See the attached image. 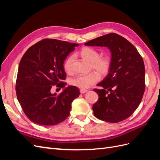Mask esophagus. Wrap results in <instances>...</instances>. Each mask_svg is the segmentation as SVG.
Wrapping results in <instances>:
<instances>
[{"label": "esophagus", "mask_w": 160, "mask_h": 160, "mask_svg": "<svg viewBox=\"0 0 160 160\" xmlns=\"http://www.w3.org/2000/svg\"><path fill=\"white\" fill-rule=\"evenodd\" d=\"M88 90H87V89H80V93H86V92H88Z\"/></svg>", "instance_id": "1"}]
</instances>
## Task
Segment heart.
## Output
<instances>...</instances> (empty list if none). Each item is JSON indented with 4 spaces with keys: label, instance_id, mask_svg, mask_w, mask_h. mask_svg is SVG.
<instances>
[{
    "label": "heart",
    "instance_id": "heart-1",
    "mask_svg": "<svg viewBox=\"0 0 160 160\" xmlns=\"http://www.w3.org/2000/svg\"><path fill=\"white\" fill-rule=\"evenodd\" d=\"M79 54L81 58L91 62L92 68L98 71L101 75H107L111 66V60L108 56L100 57V52L93 48L85 47L82 48ZM74 61V56L71 55L65 60L63 67L65 71L70 73L72 72V64ZM99 79V75L95 72L88 75H78L70 80L71 85L81 89H86L96 83Z\"/></svg>",
    "mask_w": 160,
    "mask_h": 160
}]
</instances>
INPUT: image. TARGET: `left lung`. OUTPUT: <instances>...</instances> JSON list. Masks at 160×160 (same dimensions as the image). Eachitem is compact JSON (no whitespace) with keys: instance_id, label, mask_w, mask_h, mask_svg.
I'll use <instances>...</instances> for the list:
<instances>
[{"instance_id":"8db88e82","label":"left lung","mask_w":160,"mask_h":160,"mask_svg":"<svg viewBox=\"0 0 160 160\" xmlns=\"http://www.w3.org/2000/svg\"><path fill=\"white\" fill-rule=\"evenodd\" d=\"M108 47L111 53L108 75L94 89L99 99L93 105L97 118L110 123L128 119L136 110L144 93L145 66L138 50L126 38L109 33L85 43Z\"/></svg>"}]
</instances>
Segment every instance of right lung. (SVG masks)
<instances>
[{
	"label": "right lung",
	"instance_id": "obj_1",
	"mask_svg": "<svg viewBox=\"0 0 160 160\" xmlns=\"http://www.w3.org/2000/svg\"><path fill=\"white\" fill-rule=\"evenodd\" d=\"M79 44L43 39L28 49L20 61L16 83L17 99L27 117L41 125H54L67 118L71 103L80 95L75 86L65 88L63 63ZM64 89L50 93L52 85Z\"/></svg>",
	"mask_w": 160,
	"mask_h": 160
}]
</instances>
